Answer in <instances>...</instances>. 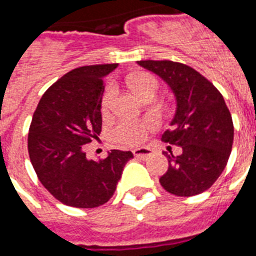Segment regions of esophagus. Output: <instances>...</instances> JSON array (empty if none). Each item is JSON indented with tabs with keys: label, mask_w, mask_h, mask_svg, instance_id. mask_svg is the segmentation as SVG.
Listing matches in <instances>:
<instances>
[{
	"label": "esophagus",
	"mask_w": 256,
	"mask_h": 256,
	"mask_svg": "<svg viewBox=\"0 0 256 256\" xmlns=\"http://www.w3.org/2000/svg\"><path fill=\"white\" fill-rule=\"evenodd\" d=\"M134 156L138 160H148V156H152V150L150 148H138L134 150Z\"/></svg>",
	"instance_id": "1"
}]
</instances>
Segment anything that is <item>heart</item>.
<instances>
[{"instance_id": "1", "label": "heart", "mask_w": 256, "mask_h": 256, "mask_svg": "<svg viewBox=\"0 0 256 256\" xmlns=\"http://www.w3.org/2000/svg\"><path fill=\"white\" fill-rule=\"evenodd\" d=\"M128 82H130V86L132 88V90L142 98H144L150 92H156L158 88H160L158 80L152 74L148 73L136 74V76L130 77ZM114 96H116V88L112 85H110L106 88L104 98H102V112H108ZM150 126H152V124H148V122L124 120V122H120L114 128L112 136L120 144H126V146H134V144H140L146 138V132H148V128Z\"/></svg>"}]
</instances>
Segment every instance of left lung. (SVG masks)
Masks as SVG:
<instances>
[{
	"mask_svg": "<svg viewBox=\"0 0 256 256\" xmlns=\"http://www.w3.org/2000/svg\"><path fill=\"white\" fill-rule=\"evenodd\" d=\"M138 65L160 76L176 100L171 128L162 140L180 146L174 156L164 152L168 160L166 174L160 182L176 196H192L208 190L222 174L230 158L234 124L223 100L208 80L192 68L172 61H138Z\"/></svg>",
	"mask_w": 256,
	"mask_h": 256,
	"instance_id": "1",
	"label": "left lung"
}]
</instances>
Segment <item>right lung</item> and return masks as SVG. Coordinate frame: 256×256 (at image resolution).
Listing matches in <instances>:
<instances>
[{
  "label": "right lung",
  "instance_id": "right-lung-1",
  "mask_svg": "<svg viewBox=\"0 0 256 256\" xmlns=\"http://www.w3.org/2000/svg\"><path fill=\"white\" fill-rule=\"evenodd\" d=\"M118 64L82 66L50 86L33 114L28 150L40 182L66 206L92 208L116 192L132 152L112 150L104 160L86 158L84 144L102 128L104 78Z\"/></svg>",
  "mask_w": 256,
  "mask_h": 256
}]
</instances>
